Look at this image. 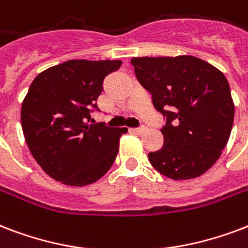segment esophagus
Returning <instances> with one entry per match:
<instances>
[{"instance_id":"obj_1","label":"esophagus","mask_w":248,"mask_h":248,"mask_svg":"<svg viewBox=\"0 0 248 248\" xmlns=\"http://www.w3.org/2000/svg\"><path fill=\"white\" fill-rule=\"evenodd\" d=\"M130 131L132 134H141V132L145 131V127L144 126H141V127H137V128H130Z\"/></svg>"}]
</instances>
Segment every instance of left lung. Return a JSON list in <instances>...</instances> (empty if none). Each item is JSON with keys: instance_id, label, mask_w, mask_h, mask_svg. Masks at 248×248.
<instances>
[{"instance_id": "obj_1", "label": "left lung", "mask_w": 248, "mask_h": 248, "mask_svg": "<svg viewBox=\"0 0 248 248\" xmlns=\"http://www.w3.org/2000/svg\"><path fill=\"white\" fill-rule=\"evenodd\" d=\"M138 80L166 118L164 145L149 162L168 178H196L228 144L234 121L229 83L220 70L194 56L134 57Z\"/></svg>"}]
</instances>
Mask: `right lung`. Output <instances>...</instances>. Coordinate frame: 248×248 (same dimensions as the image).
<instances>
[{"instance_id":"add662e5","label":"right lung","mask_w":248,"mask_h":248,"mask_svg":"<svg viewBox=\"0 0 248 248\" xmlns=\"http://www.w3.org/2000/svg\"><path fill=\"white\" fill-rule=\"evenodd\" d=\"M122 61L70 60L31 83L20 111L24 138L45 173L67 186L99 181L116 160L127 128L90 124L104 78Z\"/></svg>"}]
</instances>
